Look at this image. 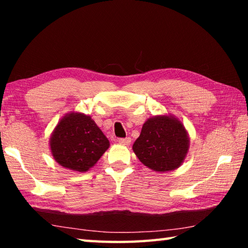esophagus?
I'll return each instance as SVG.
<instances>
[{"label":"esophagus","mask_w":248,"mask_h":248,"mask_svg":"<svg viewBox=\"0 0 248 248\" xmlns=\"http://www.w3.org/2000/svg\"><path fill=\"white\" fill-rule=\"evenodd\" d=\"M118 142L120 144L129 145L130 143H131V139H130V138H124V139H118Z\"/></svg>","instance_id":"34e87169"}]
</instances>
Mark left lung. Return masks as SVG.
Segmentation results:
<instances>
[{"instance_id":"8db88e82","label":"left lung","mask_w":248,"mask_h":248,"mask_svg":"<svg viewBox=\"0 0 248 248\" xmlns=\"http://www.w3.org/2000/svg\"><path fill=\"white\" fill-rule=\"evenodd\" d=\"M189 144V136L182 121L170 114L157 115L142 125L132 150L142 164L157 173H165L183 164Z\"/></svg>"}]
</instances>
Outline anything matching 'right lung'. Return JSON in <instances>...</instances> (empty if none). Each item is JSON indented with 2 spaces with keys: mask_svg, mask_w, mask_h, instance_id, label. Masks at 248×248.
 I'll return each mask as SVG.
<instances>
[{
  "mask_svg": "<svg viewBox=\"0 0 248 248\" xmlns=\"http://www.w3.org/2000/svg\"><path fill=\"white\" fill-rule=\"evenodd\" d=\"M49 145L58 164L85 173L98 162L110 144L91 116L70 111L59 120Z\"/></svg>",
  "mask_w": 248,
  "mask_h": 248,
  "instance_id": "1",
  "label": "right lung"
}]
</instances>
